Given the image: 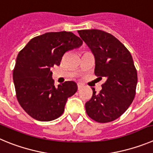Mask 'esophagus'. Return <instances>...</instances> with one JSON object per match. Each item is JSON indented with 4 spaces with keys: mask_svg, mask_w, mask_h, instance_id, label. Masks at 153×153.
I'll list each match as a JSON object with an SVG mask.
<instances>
[{
    "mask_svg": "<svg viewBox=\"0 0 153 153\" xmlns=\"http://www.w3.org/2000/svg\"><path fill=\"white\" fill-rule=\"evenodd\" d=\"M82 87H83V85H82V84H81V83L78 84V90H80V89L82 88Z\"/></svg>",
    "mask_w": 153,
    "mask_h": 153,
    "instance_id": "1",
    "label": "esophagus"
}]
</instances>
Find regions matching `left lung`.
I'll use <instances>...</instances> for the list:
<instances>
[{
	"mask_svg": "<svg viewBox=\"0 0 153 153\" xmlns=\"http://www.w3.org/2000/svg\"><path fill=\"white\" fill-rule=\"evenodd\" d=\"M95 59L94 74L106 82L98 94L85 104L87 114L98 123L117 119L133 102L137 85V71L131 54L111 33L100 30H78Z\"/></svg>",
	"mask_w": 153,
	"mask_h": 153,
	"instance_id": "1",
	"label": "left lung"
}]
</instances>
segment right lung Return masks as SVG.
I'll return each mask as SVG.
<instances>
[{"instance_id": "add662e5", "label": "right lung", "mask_w": 153, "mask_h": 153, "mask_svg": "<svg viewBox=\"0 0 153 153\" xmlns=\"http://www.w3.org/2000/svg\"><path fill=\"white\" fill-rule=\"evenodd\" d=\"M83 42L71 32H51L33 38L19 53L13 71L19 104L34 119L51 121L63 114L68 98L78 90L68 81L56 88L53 72L68 51L80 47Z\"/></svg>"}]
</instances>
